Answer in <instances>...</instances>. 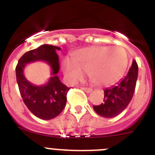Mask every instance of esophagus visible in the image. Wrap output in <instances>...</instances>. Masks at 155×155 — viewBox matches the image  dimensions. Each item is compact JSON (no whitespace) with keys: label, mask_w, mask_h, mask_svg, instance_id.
Returning a JSON list of instances; mask_svg holds the SVG:
<instances>
[{"label":"esophagus","mask_w":155,"mask_h":155,"mask_svg":"<svg viewBox=\"0 0 155 155\" xmlns=\"http://www.w3.org/2000/svg\"><path fill=\"white\" fill-rule=\"evenodd\" d=\"M82 89L84 90L86 93H90L92 91V89H91V88H90V87H83Z\"/></svg>","instance_id":"34e87169"}]
</instances>
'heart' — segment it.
Listing matches in <instances>:
<instances>
[{
    "label": "heart",
    "mask_w": 155,
    "mask_h": 155,
    "mask_svg": "<svg viewBox=\"0 0 155 155\" xmlns=\"http://www.w3.org/2000/svg\"><path fill=\"white\" fill-rule=\"evenodd\" d=\"M73 59H64L62 68L67 78L77 82L84 78V72L94 84L109 86L121 78L128 66V56L120 46L84 48L74 55Z\"/></svg>",
    "instance_id": "heart-1"
}]
</instances>
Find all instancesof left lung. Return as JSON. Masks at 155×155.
<instances>
[{"mask_svg":"<svg viewBox=\"0 0 155 155\" xmlns=\"http://www.w3.org/2000/svg\"><path fill=\"white\" fill-rule=\"evenodd\" d=\"M137 76V64L133 61L131 68L124 78L116 85L104 90L103 102L101 105H93L97 114L105 118H113L120 114L132 99Z\"/></svg>","mask_w":155,"mask_h":155,"instance_id":"1","label":"left lung"}]
</instances>
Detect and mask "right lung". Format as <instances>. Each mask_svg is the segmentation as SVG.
<instances>
[{"label":"right lung","mask_w":155,"mask_h":155,"mask_svg":"<svg viewBox=\"0 0 155 155\" xmlns=\"http://www.w3.org/2000/svg\"><path fill=\"white\" fill-rule=\"evenodd\" d=\"M61 50L58 46L42 45L25 53L16 66V80L23 102L31 113L42 120H49L57 117L67 103V93L70 87L63 84L57 75L60 64L56 51ZM35 61H44L51 68L52 76L45 85H32L24 75L26 64Z\"/></svg>","instance_id":"obj_1"}]
</instances>
